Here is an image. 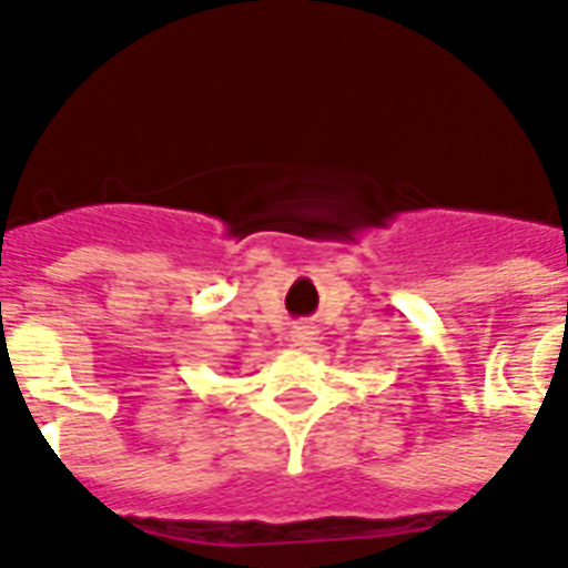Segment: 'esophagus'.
I'll list each match as a JSON object with an SVG mask.
<instances>
[{
  "label": "esophagus",
  "instance_id": "esophagus-1",
  "mask_svg": "<svg viewBox=\"0 0 568 568\" xmlns=\"http://www.w3.org/2000/svg\"><path fill=\"white\" fill-rule=\"evenodd\" d=\"M290 341H293V346H298V349H310V346L315 344V327L298 324V327H293V333H290Z\"/></svg>",
  "mask_w": 568,
  "mask_h": 568
}]
</instances>
